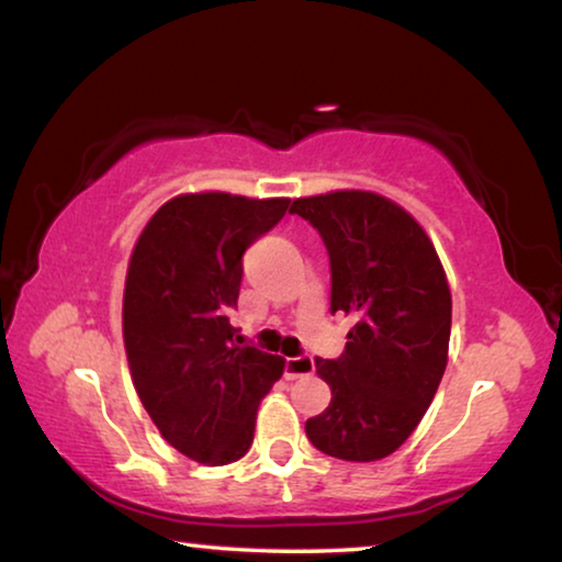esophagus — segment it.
Returning a JSON list of instances; mask_svg holds the SVG:
<instances>
[{
  "label": "esophagus",
  "instance_id": "obj_1",
  "mask_svg": "<svg viewBox=\"0 0 562 562\" xmlns=\"http://www.w3.org/2000/svg\"><path fill=\"white\" fill-rule=\"evenodd\" d=\"M283 371H286V379H304V375L314 373V358L312 356H296V358H286L283 363Z\"/></svg>",
  "mask_w": 562,
  "mask_h": 562
}]
</instances>
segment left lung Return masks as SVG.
I'll use <instances>...</instances> for the list:
<instances>
[{
  "mask_svg": "<svg viewBox=\"0 0 562 562\" xmlns=\"http://www.w3.org/2000/svg\"><path fill=\"white\" fill-rule=\"evenodd\" d=\"M329 256V310L356 317L340 358H317L333 402L306 419L325 456L371 463L402 448L448 366L452 299L425 229L371 191L296 199Z\"/></svg>",
  "mask_w": 562,
  "mask_h": 562,
  "instance_id": "8db88e82",
  "label": "left lung"
}]
</instances>
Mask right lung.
I'll list each match as a JSON object with an SVG mask.
<instances>
[{
    "instance_id": "right-lung-1",
    "label": "right lung",
    "mask_w": 562,
    "mask_h": 562,
    "mask_svg": "<svg viewBox=\"0 0 562 562\" xmlns=\"http://www.w3.org/2000/svg\"><path fill=\"white\" fill-rule=\"evenodd\" d=\"M289 199L220 191L183 194L153 214L130 258L122 333L145 412L183 456L206 465L240 460L260 398L283 358L237 345L243 256L273 229Z\"/></svg>"
}]
</instances>
